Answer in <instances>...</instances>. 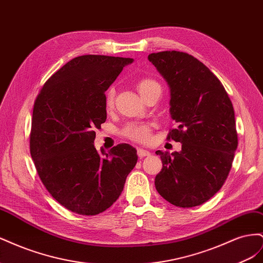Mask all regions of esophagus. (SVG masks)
I'll return each instance as SVG.
<instances>
[{
    "label": "esophagus",
    "mask_w": 263,
    "mask_h": 263,
    "mask_svg": "<svg viewBox=\"0 0 263 263\" xmlns=\"http://www.w3.org/2000/svg\"><path fill=\"white\" fill-rule=\"evenodd\" d=\"M137 155L139 158H142V157H148L150 156V153L147 150V149H144V148H138L137 149Z\"/></svg>",
    "instance_id": "34e87169"
}]
</instances>
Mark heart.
Listing matches in <instances>:
<instances>
[{"instance_id": "b5f03b06", "label": "heart", "mask_w": 263, "mask_h": 263, "mask_svg": "<svg viewBox=\"0 0 263 263\" xmlns=\"http://www.w3.org/2000/svg\"><path fill=\"white\" fill-rule=\"evenodd\" d=\"M137 90L141 98H144L145 95L154 89L156 86H159V84L155 81L151 80V79H141L136 84ZM114 98H115V90L113 87L107 90L105 94V107L107 109H110L114 105ZM151 124H129L127 125L123 134L127 138L132 140L138 141V142H146L150 139L151 136Z\"/></svg>"}]
</instances>
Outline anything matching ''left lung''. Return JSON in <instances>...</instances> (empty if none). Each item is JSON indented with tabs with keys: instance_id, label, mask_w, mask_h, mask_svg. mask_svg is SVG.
I'll use <instances>...</instances> for the list:
<instances>
[{
	"instance_id": "8db88e82",
	"label": "left lung",
	"mask_w": 263,
	"mask_h": 263,
	"mask_svg": "<svg viewBox=\"0 0 263 263\" xmlns=\"http://www.w3.org/2000/svg\"><path fill=\"white\" fill-rule=\"evenodd\" d=\"M148 60L168 83L170 115L178 124L168 139L182 144L172 154L158 150L162 169L155 185L179 208L209 201L226 181L238 146L235 112L220 81L200 60L185 52L150 53Z\"/></svg>"
}]
</instances>
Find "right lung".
I'll use <instances>...</instances> for the list:
<instances>
[{
  "mask_svg": "<svg viewBox=\"0 0 263 263\" xmlns=\"http://www.w3.org/2000/svg\"><path fill=\"white\" fill-rule=\"evenodd\" d=\"M133 61L80 55L53 73L35 101L31 159L51 196L73 213L97 215L110 208L137 163V150L128 144L108 153L94 147V129L106 121L105 91Z\"/></svg>",
  "mask_w": 263,
  "mask_h": 263,
  "instance_id": "add662e5",
  "label": "right lung"
}]
</instances>
